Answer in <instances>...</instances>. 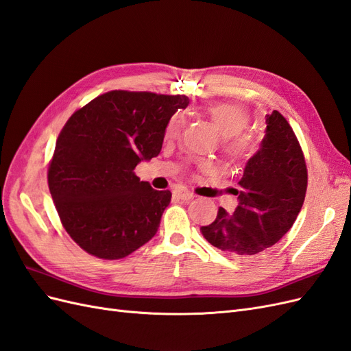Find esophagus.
Instances as JSON below:
<instances>
[{
	"mask_svg": "<svg viewBox=\"0 0 351 351\" xmlns=\"http://www.w3.org/2000/svg\"><path fill=\"white\" fill-rule=\"evenodd\" d=\"M174 196L177 197V199H182V200H190V199H193L195 196H193V193L192 192H189L187 189H184V187H180V189H176L174 190Z\"/></svg>",
	"mask_w": 351,
	"mask_h": 351,
	"instance_id": "esophagus-1",
	"label": "esophagus"
}]
</instances>
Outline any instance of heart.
I'll return each mask as SVG.
<instances>
[{
    "label": "heart",
    "mask_w": 351,
    "mask_h": 351,
    "mask_svg": "<svg viewBox=\"0 0 351 351\" xmlns=\"http://www.w3.org/2000/svg\"><path fill=\"white\" fill-rule=\"evenodd\" d=\"M206 115L217 127L219 134L224 137L226 152L234 158H246L256 149V142L252 136L243 134L249 125V112L234 104H214L206 108ZM182 117L174 115L168 121L165 129V139H174L182 130Z\"/></svg>",
    "instance_id": "1"
}]
</instances>
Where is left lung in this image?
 Masks as SVG:
<instances>
[{"label": "left lung", "mask_w": 351, "mask_h": 351, "mask_svg": "<svg viewBox=\"0 0 351 351\" xmlns=\"http://www.w3.org/2000/svg\"><path fill=\"white\" fill-rule=\"evenodd\" d=\"M265 119L261 147L244 167L239 189H232L237 208L232 214L219 208L215 221L200 228L212 246L241 259L282 239L299 215L307 189L304 156L291 125L278 111Z\"/></svg>", "instance_id": "left-lung-1"}]
</instances>
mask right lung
Returning <instances> with one entry per match:
<instances>
[{
  "label": "right lung",
  "instance_id": "obj_1",
  "mask_svg": "<svg viewBox=\"0 0 351 351\" xmlns=\"http://www.w3.org/2000/svg\"><path fill=\"white\" fill-rule=\"evenodd\" d=\"M184 95L111 90L74 112L58 136L48 186L62 227L99 259H121L158 231L169 190L133 169L161 152L168 121Z\"/></svg>",
  "mask_w": 351,
  "mask_h": 351
}]
</instances>
